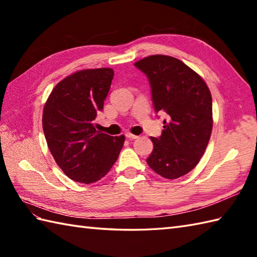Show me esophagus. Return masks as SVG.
Listing matches in <instances>:
<instances>
[{
	"instance_id": "obj_1",
	"label": "esophagus",
	"mask_w": 257,
	"mask_h": 257,
	"mask_svg": "<svg viewBox=\"0 0 257 257\" xmlns=\"http://www.w3.org/2000/svg\"><path fill=\"white\" fill-rule=\"evenodd\" d=\"M125 137L129 138V139H137L138 136L133 135V134H130V133H127V134H125Z\"/></svg>"
}]
</instances>
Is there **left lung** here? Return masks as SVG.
<instances>
[{
    "mask_svg": "<svg viewBox=\"0 0 257 257\" xmlns=\"http://www.w3.org/2000/svg\"><path fill=\"white\" fill-rule=\"evenodd\" d=\"M146 74L156 112L169 114L159 138L151 137L149 167L166 179H178L198 165L212 133V97L201 76L179 59L151 55L135 63Z\"/></svg>",
    "mask_w": 257,
    "mask_h": 257,
    "instance_id": "8db88e82",
    "label": "left lung"
}]
</instances>
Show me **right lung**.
<instances>
[{"label": "right lung", "instance_id": "add662e5", "mask_svg": "<svg viewBox=\"0 0 257 257\" xmlns=\"http://www.w3.org/2000/svg\"><path fill=\"white\" fill-rule=\"evenodd\" d=\"M111 68L84 69L54 87L43 110V130L58 167L76 182L100 180L117 161L124 136L97 132L94 120L110 89Z\"/></svg>", "mask_w": 257, "mask_h": 257}]
</instances>
